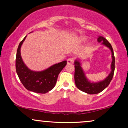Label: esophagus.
<instances>
[{"instance_id":"obj_1","label":"esophagus","mask_w":128,"mask_h":128,"mask_svg":"<svg viewBox=\"0 0 128 128\" xmlns=\"http://www.w3.org/2000/svg\"><path fill=\"white\" fill-rule=\"evenodd\" d=\"M67 64H72L74 62V59L73 58H70L67 60Z\"/></svg>"}]
</instances>
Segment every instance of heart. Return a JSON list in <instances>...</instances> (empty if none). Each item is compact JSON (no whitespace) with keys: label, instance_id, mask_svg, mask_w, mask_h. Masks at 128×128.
<instances>
[{"label":"heart","instance_id":"obj_1","mask_svg":"<svg viewBox=\"0 0 128 128\" xmlns=\"http://www.w3.org/2000/svg\"><path fill=\"white\" fill-rule=\"evenodd\" d=\"M80 40H83V39H80Z\"/></svg>","mask_w":128,"mask_h":128}]
</instances>
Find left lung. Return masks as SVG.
<instances>
[{
  "label": "left lung",
  "mask_w": 128,
  "mask_h": 128,
  "mask_svg": "<svg viewBox=\"0 0 128 128\" xmlns=\"http://www.w3.org/2000/svg\"><path fill=\"white\" fill-rule=\"evenodd\" d=\"M98 42H102V44L108 47L111 50V53H112V61L111 65V72L109 75L104 80L98 82H90L86 77L79 61L78 60H75L74 61V82H75L76 86L80 90V91L88 94H91L99 93L106 88L112 80L113 75H114V70H115V57H114V52H113L111 44L103 36H99Z\"/></svg>",
  "instance_id": "1"
}]
</instances>
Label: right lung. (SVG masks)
Listing matches in <instances>:
<instances>
[{"label":"right lung","mask_w":128,"mask_h":128,"mask_svg":"<svg viewBox=\"0 0 128 128\" xmlns=\"http://www.w3.org/2000/svg\"><path fill=\"white\" fill-rule=\"evenodd\" d=\"M26 37L19 44L16 59V68L20 81L28 90L44 94L55 86L58 74L67 64V61L55 64L41 72H34L26 67L22 60L20 48Z\"/></svg>","instance_id":"1"}]
</instances>
